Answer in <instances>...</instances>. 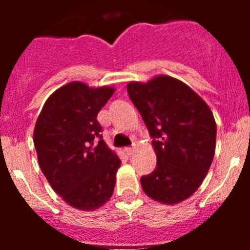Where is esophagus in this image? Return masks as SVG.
I'll return each instance as SVG.
<instances>
[{
    "mask_svg": "<svg viewBox=\"0 0 250 250\" xmlns=\"http://www.w3.org/2000/svg\"><path fill=\"white\" fill-rule=\"evenodd\" d=\"M134 151H135L134 147H126V149H125V152H126L127 156H131L132 154H134Z\"/></svg>",
    "mask_w": 250,
    "mask_h": 250,
    "instance_id": "obj_1",
    "label": "esophagus"
}]
</instances>
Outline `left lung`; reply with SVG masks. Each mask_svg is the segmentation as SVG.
Masks as SVG:
<instances>
[{"label": "left lung", "mask_w": 250, "mask_h": 250, "mask_svg": "<svg viewBox=\"0 0 250 250\" xmlns=\"http://www.w3.org/2000/svg\"><path fill=\"white\" fill-rule=\"evenodd\" d=\"M126 89L158 160L151 174L141 176L143 190L161 204H178L198 190L211 165L216 140L213 112L187 83L167 75L147 83L131 81Z\"/></svg>", "instance_id": "obj_1"}]
</instances>
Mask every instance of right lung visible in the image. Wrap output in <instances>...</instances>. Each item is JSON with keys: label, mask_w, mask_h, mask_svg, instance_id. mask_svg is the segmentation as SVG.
<instances>
[{"label": "right lung", "mask_w": 250, "mask_h": 250, "mask_svg": "<svg viewBox=\"0 0 250 250\" xmlns=\"http://www.w3.org/2000/svg\"><path fill=\"white\" fill-rule=\"evenodd\" d=\"M114 92L110 86L66 83L46 100L35 125L41 171L51 188L79 210L99 209L114 193L121 160L103 140L96 120Z\"/></svg>", "instance_id": "add662e5"}]
</instances>
